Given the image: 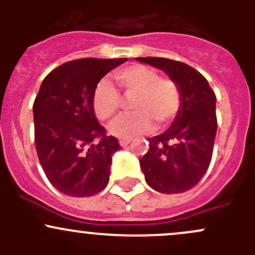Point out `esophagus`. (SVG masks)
<instances>
[{"label": "esophagus", "instance_id": "1", "mask_svg": "<svg viewBox=\"0 0 255 255\" xmlns=\"http://www.w3.org/2000/svg\"><path fill=\"white\" fill-rule=\"evenodd\" d=\"M130 143V139H120L121 146H127Z\"/></svg>", "mask_w": 255, "mask_h": 255}]
</instances>
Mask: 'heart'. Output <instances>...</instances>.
<instances>
[{
  "label": "heart",
  "mask_w": 255,
  "mask_h": 255,
  "mask_svg": "<svg viewBox=\"0 0 255 255\" xmlns=\"http://www.w3.org/2000/svg\"><path fill=\"white\" fill-rule=\"evenodd\" d=\"M115 79L130 100L132 115L125 116L112 123L110 130L121 138H132L153 129L170 125L181 106V94L175 81L159 76L155 70L143 65H130L116 71ZM123 106L120 91L110 80L102 79L92 94V107L97 118L111 120Z\"/></svg>",
  "instance_id": "obj_1"
}]
</instances>
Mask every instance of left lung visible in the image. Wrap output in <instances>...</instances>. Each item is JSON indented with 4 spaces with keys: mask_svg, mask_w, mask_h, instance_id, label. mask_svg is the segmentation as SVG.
<instances>
[{
    "mask_svg": "<svg viewBox=\"0 0 255 255\" xmlns=\"http://www.w3.org/2000/svg\"><path fill=\"white\" fill-rule=\"evenodd\" d=\"M165 71L176 82L181 106L170 127L149 138L139 160L145 181L161 194H181L199 184L212 158L217 130L216 95L204 75L187 64L166 58H137Z\"/></svg>",
    "mask_w": 255,
    "mask_h": 255,
    "instance_id": "1",
    "label": "left lung"
}]
</instances>
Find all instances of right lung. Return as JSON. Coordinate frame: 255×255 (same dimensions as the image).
Wrapping results in <instances>:
<instances>
[{"instance_id":"obj_1","label":"right lung","mask_w":255,"mask_h":255,"mask_svg":"<svg viewBox=\"0 0 255 255\" xmlns=\"http://www.w3.org/2000/svg\"><path fill=\"white\" fill-rule=\"evenodd\" d=\"M127 60L69 61L40 85L33 104L35 148L50 184L68 196H92L109 184L112 155L121 145L97 121L92 94L100 80Z\"/></svg>"}]
</instances>
